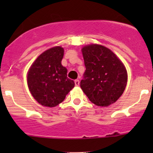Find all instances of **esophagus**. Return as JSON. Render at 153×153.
Segmentation results:
<instances>
[{"label":"esophagus","instance_id":"1","mask_svg":"<svg viewBox=\"0 0 153 153\" xmlns=\"http://www.w3.org/2000/svg\"><path fill=\"white\" fill-rule=\"evenodd\" d=\"M74 83H75L76 86H78L79 85V79H76V80L74 81Z\"/></svg>","mask_w":153,"mask_h":153}]
</instances>
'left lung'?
<instances>
[{
	"mask_svg": "<svg viewBox=\"0 0 153 153\" xmlns=\"http://www.w3.org/2000/svg\"><path fill=\"white\" fill-rule=\"evenodd\" d=\"M86 67L80 87L93 103L108 106L114 103L125 90L127 72L113 51L99 44L82 49Z\"/></svg>",
	"mask_w": 153,
	"mask_h": 153,
	"instance_id": "8db88e82",
	"label": "left lung"
}]
</instances>
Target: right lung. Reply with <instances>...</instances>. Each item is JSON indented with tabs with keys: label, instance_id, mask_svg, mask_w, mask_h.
<instances>
[{
	"label": "right lung",
	"instance_id": "obj_1",
	"mask_svg": "<svg viewBox=\"0 0 153 153\" xmlns=\"http://www.w3.org/2000/svg\"><path fill=\"white\" fill-rule=\"evenodd\" d=\"M64 51L54 47L42 53L27 73V85L33 98L42 106L54 107L64 100L74 87L61 64Z\"/></svg>",
	"mask_w": 153,
	"mask_h": 153
}]
</instances>
